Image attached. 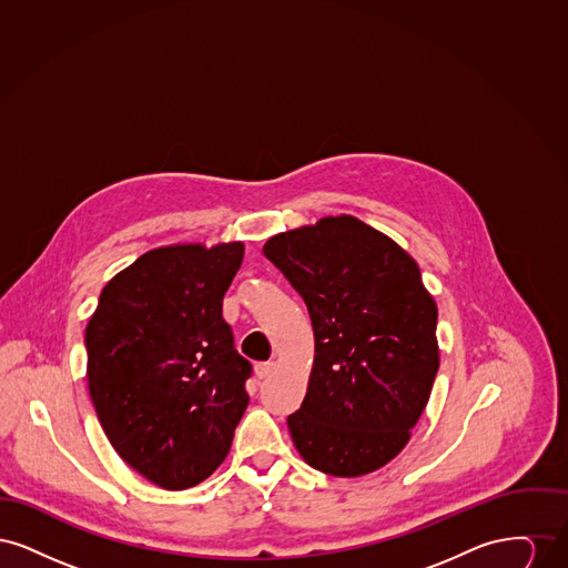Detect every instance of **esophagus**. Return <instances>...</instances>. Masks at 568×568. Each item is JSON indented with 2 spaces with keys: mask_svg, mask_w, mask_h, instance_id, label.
Returning <instances> with one entry per match:
<instances>
[{
  "mask_svg": "<svg viewBox=\"0 0 568 568\" xmlns=\"http://www.w3.org/2000/svg\"><path fill=\"white\" fill-rule=\"evenodd\" d=\"M274 371H276V364H274V362H260V364L255 366V377H272V375H274Z\"/></svg>",
  "mask_w": 568,
  "mask_h": 568,
  "instance_id": "esophagus-1",
  "label": "esophagus"
}]
</instances>
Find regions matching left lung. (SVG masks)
<instances>
[{"label": "left lung", "instance_id": "1", "mask_svg": "<svg viewBox=\"0 0 568 568\" xmlns=\"http://www.w3.org/2000/svg\"><path fill=\"white\" fill-rule=\"evenodd\" d=\"M264 255L304 300L315 362L287 426L300 456L334 477L396 458L438 371L436 304L415 260L352 215L272 236Z\"/></svg>", "mask_w": 568, "mask_h": 568}]
</instances>
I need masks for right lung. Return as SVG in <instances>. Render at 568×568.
<instances>
[{
	"instance_id": "right-lung-1",
	"label": "right lung",
	"mask_w": 568,
	"mask_h": 568,
	"mask_svg": "<svg viewBox=\"0 0 568 568\" xmlns=\"http://www.w3.org/2000/svg\"><path fill=\"white\" fill-rule=\"evenodd\" d=\"M243 243L174 244L110 278L87 324V381L114 452L151 484L187 489L225 459L248 405L223 296Z\"/></svg>"
}]
</instances>
